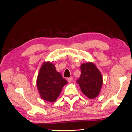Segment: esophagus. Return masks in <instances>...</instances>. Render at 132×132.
Returning <instances> with one entry per match:
<instances>
[{
  "mask_svg": "<svg viewBox=\"0 0 132 132\" xmlns=\"http://www.w3.org/2000/svg\"><path fill=\"white\" fill-rule=\"evenodd\" d=\"M68 82H69V83H71V82H72V77L69 78L68 79Z\"/></svg>",
  "mask_w": 132,
  "mask_h": 132,
  "instance_id": "34e87169",
  "label": "esophagus"
}]
</instances>
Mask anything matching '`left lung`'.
Returning <instances> with one entry per match:
<instances>
[{
    "instance_id": "obj_1",
    "label": "left lung",
    "mask_w": 132,
    "mask_h": 132,
    "mask_svg": "<svg viewBox=\"0 0 132 132\" xmlns=\"http://www.w3.org/2000/svg\"><path fill=\"white\" fill-rule=\"evenodd\" d=\"M80 70V77L77 82L82 93L89 99H94L98 96L102 87V74L92 62L82 64Z\"/></svg>"
}]
</instances>
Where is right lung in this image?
<instances>
[{
  "instance_id": "obj_1",
  "label": "right lung",
  "mask_w": 132,
  "mask_h": 132,
  "mask_svg": "<svg viewBox=\"0 0 132 132\" xmlns=\"http://www.w3.org/2000/svg\"><path fill=\"white\" fill-rule=\"evenodd\" d=\"M67 83V80L56 70L54 64L50 62L43 63L37 79V89L42 99L47 102H55Z\"/></svg>"
}]
</instances>
